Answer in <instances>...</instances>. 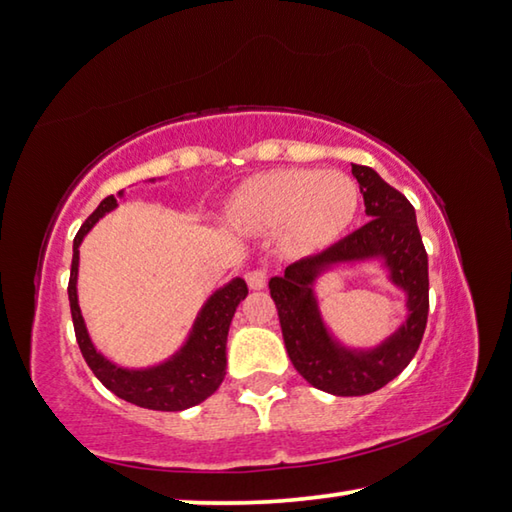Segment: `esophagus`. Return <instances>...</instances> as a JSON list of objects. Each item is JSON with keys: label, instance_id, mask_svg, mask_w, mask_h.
Instances as JSON below:
<instances>
[{"label": "esophagus", "instance_id": "34e87169", "mask_svg": "<svg viewBox=\"0 0 512 512\" xmlns=\"http://www.w3.org/2000/svg\"><path fill=\"white\" fill-rule=\"evenodd\" d=\"M245 279H247V285L251 290H263L267 285V272L265 270H249L245 274Z\"/></svg>", "mask_w": 512, "mask_h": 512}]
</instances>
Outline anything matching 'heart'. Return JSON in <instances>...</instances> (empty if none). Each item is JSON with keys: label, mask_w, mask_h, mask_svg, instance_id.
Segmentation results:
<instances>
[{"label": "heart", "mask_w": 512, "mask_h": 512, "mask_svg": "<svg viewBox=\"0 0 512 512\" xmlns=\"http://www.w3.org/2000/svg\"><path fill=\"white\" fill-rule=\"evenodd\" d=\"M357 206L360 188L346 173L281 168L240 184L229 215L247 231L281 229L292 251H315L342 236Z\"/></svg>", "instance_id": "heart-1"}]
</instances>
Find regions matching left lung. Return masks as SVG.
I'll return each instance as SVG.
<instances>
[{
  "mask_svg": "<svg viewBox=\"0 0 512 512\" xmlns=\"http://www.w3.org/2000/svg\"><path fill=\"white\" fill-rule=\"evenodd\" d=\"M353 177L371 220L333 247L292 263L283 276L270 279L294 369L312 387L333 396H366L398 378L414 360L429 312L427 251L414 206L369 166L353 164ZM366 260H380L390 280L406 292L408 319L378 347L353 349L329 333L314 288L321 273Z\"/></svg>",
  "mask_w": 512,
  "mask_h": 512,
  "instance_id": "obj_1",
  "label": "left lung"
}]
</instances>
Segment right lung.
<instances>
[{"label":"right lung","mask_w":512,"mask_h":512,"mask_svg":"<svg viewBox=\"0 0 512 512\" xmlns=\"http://www.w3.org/2000/svg\"><path fill=\"white\" fill-rule=\"evenodd\" d=\"M150 182H155V179H150ZM119 197H123V191H119ZM116 206H119L116 197L107 195L96 206V211L83 222V227L74 238V258H71L67 292L80 353H83L87 366L94 371L96 378L103 382V387L125 402L155 411H184L200 405L211 393H215L224 380V373H227V335L238 303L247 297V283L236 276V279L215 290L204 301L202 310L197 312L186 342L168 360L146 366V369H128V366H119L107 360L89 337L83 312L78 306V247L89 229L105 213L114 211Z\"/></svg>","instance_id":"1"}]
</instances>
